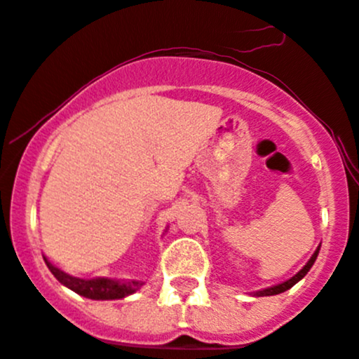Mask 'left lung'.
I'll list each match as a JSON object with an SVG mask.
<instances>
[{
    "label": "left lung",
    "instance_id": "8db88e82",
    "mask_svg": "<svg viewBox=\"0 0 359 359\" xmlns=\"http://www.w3.org/2000/svg\"><path fill=\"white\" fill-rule=\"evenodd\" d=\"M318 254H319V247H318V249H316V252L312 254V257L307 261V264H305V266L302 268L300 272H298L297 276L291 277V279H287L286 283L277 284V286H272V287H266V290L256 291V293H254V294H256V297H273V294L284 293V291H287V290H290V287H293L294 284L298 283V280H302L305 276H307V272L312 268V264H314V261H316V257H318Z\"/></svg>",
    "mask_w": 359,
    "mask_h": 359
}]
</instances>
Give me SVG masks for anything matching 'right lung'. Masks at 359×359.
I'll use <instances>...</instances> for the list:
<instances>
[{
  "label": "right lung",
  "instance_id": "obj_1",
  "mask_svg": "<svg viewBox=\"0 0 359 359\" xmlns=\"http://www.w3.org/2000/svg\"><path fill=\"white\" fill-rule=\"evenodd\" d=\"M45 263H47L48 270L52 272V276L62 284V286L69 287L72 291H75L76 294L86 298H91V300H121L124 297H130L135 291L140 290V286L144 283L140 280H114V279H105V277H96V279H79V277H73L65 273L62 270L55 268L50 261H47V257H43Z\"/></svg>",
  "mask_w": 359,
  "mask_h": 359
}]
</instances>
